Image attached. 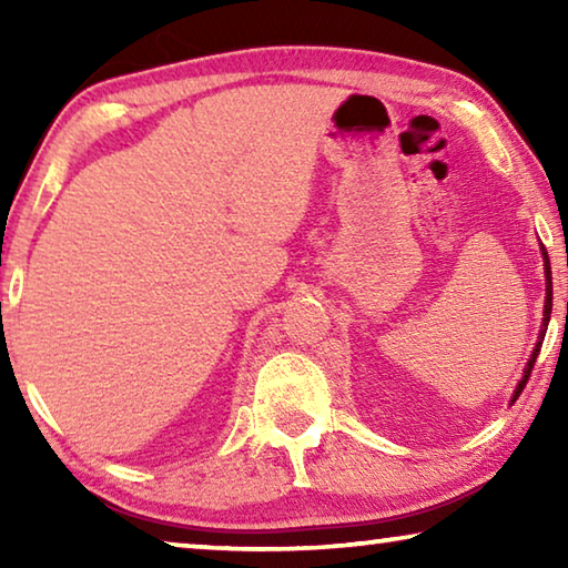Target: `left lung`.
<instances>
[{"label": "left lung", "instance_id": "1", "mask_svg": "<svg viewBox=\"0 0 568 568\" xmlns=\"http://www.w3.org/2000/svg\"><path fill=\"white\" fill-rule=\"evenodd\" d=\"M541 255H544V273H546V303H544V323H541V331H538V341H536V348L531 353V358H528L526 368H524V378L518 381V386L514 390V398L511 403L521 396V390L526 388V381L528 376H531L534 371V363L538 358V351H541V343H544V335H546V328H549V321H551V305H554V287H551V263H549V255H546V247L541 245Z\"/></svg>", "mask_w": 568, "mask_h": 568}]
</instances>
